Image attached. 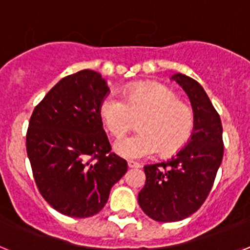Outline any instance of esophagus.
Listing matches in <instances>:
<instances>
[{"label": "esophagus", "instance_id": "obj_1", "mask_svg": "<svg viewBox=\"0 0 250 250\" xmlns=\"http://www.w3.org/2000/svg\"><path fill=\"white\" fill-rule=\"evenodd\" d=\"M127 167H140L141 165L139 164V163H136V161H127Z\"/></svg>", "mask_w": 250, "mask_h": 250}]
</instances>
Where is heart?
<instances>
[{"label":"heart","mask_w":250,"mask_h":250,"mask_svg":"<svg viewBox=\"0 0 250 250\" xmlns=\"http://www.w3.org/2000/svg\"><path fill=\"white\" fill-rule=\"evenodd\" d=\"M100 118L111 135L123 136L139 123V134L126 136L114 144V151L129 160L152 156L171 155L190 139L194 129V112L179 100L167 86L158 83H143L131 86L123 99L107 95L100 104Z\"/></svg>","instance_id":"obj_1"}]
</instances>
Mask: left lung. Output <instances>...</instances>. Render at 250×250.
Here are the masks:
<instances>
[{"label": "left lung", "mask_w": 250, "mask_h": 250, "mask_svg": "<svg viewBox=\"0 0 250 250\" xmlns=\"http://www.w3.org/2000/svg\"><path fill=\"white\" fill-rule=\"evenodd\" d=\"M190 99L194 129L190 140L167 161L145 165L146 180L138 202L147 216L156 222L183 220L205 202L222 164L223 126L203 86L183 74L170 77Z\"/></svg>", "instance_id": "1"}]
</instances>
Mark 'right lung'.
<instances>
[{"label": "right lung", "instance_id": "1", "mask_svg": "<svg viewBox=\"0 0 250 250\" xmlns=\"http://www.w3.org/2000/svg\"><path fill=\"white\" fill-rule=\"evenodd\" d=\"M107 92L99 72L83 70L60 80L31 115L26 149L35 182L63 215L98 214L127 171L103 129L99 109Z\"/></svg>", "mask_w": 250, "mask_h": 250}]
</instances>
